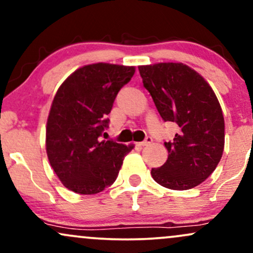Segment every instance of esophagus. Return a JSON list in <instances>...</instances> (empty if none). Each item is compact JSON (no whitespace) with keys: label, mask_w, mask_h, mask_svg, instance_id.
<instances>
[{"label":"esophagus","mask_w":253,"mask_h":253,"mask_svg":"<svg viewBox=\"0 0 253 253\" xmlns=\"http://www.w3.org/2000/svg\"><path fill=\"white\" fill-rule=\"evenodd\" d=\"M151 143H152V138H151V136H146V139H145L144 141H141L140 145L141 146H147V145H150Z\"/></svg>","instance_id":"esophagus-1"}]
</instances>
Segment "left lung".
Wrapping results in <instances>:
<instances>
[{
  "mask_svg": "<svg viewBox=\"0 0 253 253\" xmlns=\"http://www.w3.org/2000/svg\"><path fill=\"white\" fill-rule=\"evenodd\" d=\"M139 72L159 115L179 129L164 143L167 162L151 175L169 189H191L211 175L222 157L225 121L219 101L205 78L182 63L141 65Z\"/></svg>",
  "mask_w": 253,
  "mask_h": 253,
  "instance_id": "8db88e82",
  "label": "left lung"
}]
</instances>
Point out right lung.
Instances as JSON below:
<instances>
[{"label":"right lung","mask_w":253,"mask_h":253,"mask_svg":"<svg viewBox=\"0 0 253 253\" xmlns=\"http://www.w3.org/2000/svg\"><path fill=\"white\" fill-rule=\"evenodd\" d=\"M134 66L97 63L64 81L52 102L46 126V152L58 178L83 195L104 190L117 179L130 146L102 140L107 115Z\"/></svg>","instance_id":"1"}]
</instances>
